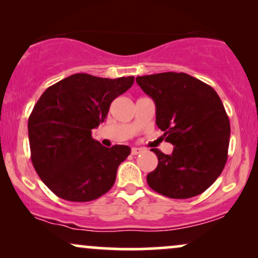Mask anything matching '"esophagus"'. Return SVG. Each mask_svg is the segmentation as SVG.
Masks as SVG:
<instances>
[{"label":"esophagus","mask_w":258,"mask_h":258,"mask_svg":"<svg viewBox=\"0 0 258 258\" xmlns=\"http://www.w3.org/2000/svg\"><path fill=\"white\" fill-rule=\"evenodd\" d=\"M142 152H143V150H142L141 148H132V150H131L132 155H138V154H141Z\"/></svg>","instance_id":"obj_1"}]
</instances>
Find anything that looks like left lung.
Returning a JSON list of instances; mask_svg holds the SVG:
<instances>
[{
  "instance_id": "1",
  "label": "left lung",
  "mask_w": 258,
  "mask_h": 258,
  "mask_svg": "<svg viewBox=\"0 0 258 258\" xmlns=\"http://www.w3.org/2000/svg\"><path fill=\"white\" fill-rule=\"evenodd\" d=\"M139 87L154 100L156 125L174 147L171 155L150 149L159 160L147 176L153 190L172 199H189L206 190L223 171L230 125L211 86L184 73L138 76Z\"/></svg>"
}]
</instances>
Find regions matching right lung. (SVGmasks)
<instances>
[{"mask_svg": "<svg viewBox=\"0 0 258 258\" xmlns=\"http://www.w3.org/2000/svg\"><path fill=\"white\" fill-rule=\"evenodd\" d=\"M133 82V76L74 74L47 88L37 100L28 122L31 161L57 197L85 203L114 185L117 167L131 148H105L91 133L105 120L112 100Z\"/></svg>", "mask_w": 258, "mask_h": 258, "instance_id": "1", "label": "right lung"}]
</instances>
